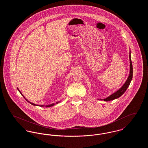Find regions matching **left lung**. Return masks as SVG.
<instances>
[{"instance_id": "obj_1", "label": "left lung", "mask_w": 148, "mask_h": 148, "mask_svg": "<svg viewBox=\"0 0 148 148\" xmlns=\"http://www.w3.org/2000/svg\"><path fill=\"white\" fill-rule=\"evenodd\" d=\"M129 58H130V74H129V75L128 77V78H127L126 82L117 92H114V94H112L111 95H110L108 98L103 99L104 101H110V100H113L115 99L119 98L120 97H121L125 92L126 90L127 89L128 86H129L130 83V82L132 80V78H133V65H132V62L131 58H130V55H129Z\"/></svg>"}]
</instances>
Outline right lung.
<instances>
[{
	"mask_svg": "<svg viewBox=\"0 0 148 148\" xmlns=\"http://www.w3.org/2000/svg\"><path fill=\"white\" fill-rule=\"evenodd\" d=\"M18 90H19V92H21V94H21V92H20V90H19V89H18ZM23 97H24V96H23ZM27 101H28V100H27ZM28 101L29 103H30V104H32V105H33V106H41V105H36V104H34V103H30V102H29V101ZM58 103H59V102H57V103H56V104H58ZM54 106V104H50V105H49V106H46V107H50V106Z\"/></svg>",
	"mask_w": 148,
	"mask_h": 148,
	"instance_id": "add662e5",
	"label": "right lung"
}]
</instances>
